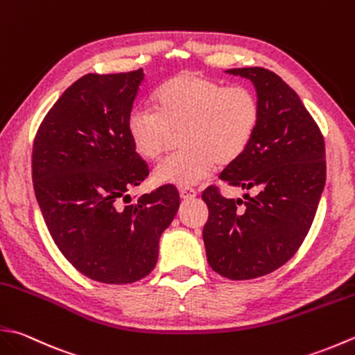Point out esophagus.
Returning a JSON list of instances; mask_svg holds the SVG:
<instances>
[{
  "label": "esophagus",
  "instance_id": "esophagus-1",
  "mask_svg": "<svg viewBox=\"0 0 355 355\" xmlns=\"http://www.w3.org/2000/svg\"><path fill=\"white\" fill-rule=\"evenodd\" d=\"M180 197H182V200H192L197 197V192L191 189V187H182L180 189Z\"/></svg>",
  "mask_w": 355,
  "mask_h": 355
}]
</instances>
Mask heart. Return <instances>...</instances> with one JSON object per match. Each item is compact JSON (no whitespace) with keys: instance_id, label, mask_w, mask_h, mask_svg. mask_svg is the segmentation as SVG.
Instances as JSON below:
<instances>
[{"instance_id":"obj_1","label":"heart","mask_w":355,"mask_h":355,"mask_svg":"<svg viewBox=\"0 0 355 355\" xmlns=\"http://www.w3.org/2000/svg\"><path fill=\"white\" fill-rule=\"evenodd\" d=\"M260 106L252 90L225 87L197 72H182L157 90L155 107L135 106L128 132L137 154L157 162L180 132L184 148L158 166L159 184L193 186L218 163H231L246 150L259 124Z\"/></svg>"}]
</instances>
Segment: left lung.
Returning a JSON list of instances; mask_svg holds the SVG:
<instances>
[{"label": "left lung", "instance_id": "left-lung-1", "mask_svg": "<svg viewBox=\"0 0 355 355\" xmlns=\"http://www.w3.org/2000/svg\"><path fill=\"white\" fill-rule=\"evenodd\" d=\"M225 72L252 83L260 116L246 150L220 178L254 196L225 198L207 187L201 196L209 207L203 241L215 272L249 280L283 266L308 235L326 182L324 141L295 90L279 75L263 67Z\"/></svg>", "mask_w": 355, "mask_h": 355}]
</instances>
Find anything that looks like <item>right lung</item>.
I'll return each instance as SVG.
<instances>
[{
  "label": "right lung",
  "mask_w": 355,
  "mask_h": 355,
  "mask_svg": "<svg viewBox=\"0 0 355 355\" xmlns=\"http://www.w3.org/2000/svg\"><path fill=\"white\" fill-rule=\"evenodd\" d=\"M143 78L141 69L85 75L49 110L33 141V189L49 232L72 266L101 283L148 275L180 206L172 186L123 205L149 175L128 132Z\"/></svg>",
  "instance_id": "1"
}]
</instances>
